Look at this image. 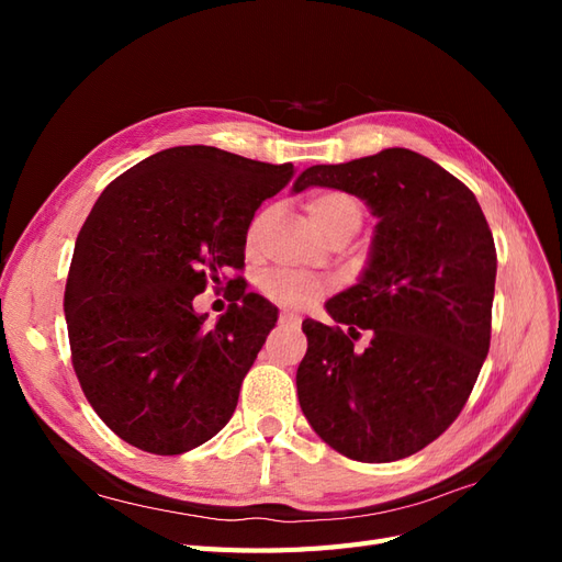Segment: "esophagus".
Returning a JSON list of instances; mask_svg holds the SVG:
<instances>
[{"label": "esophagus", "instance_id": "esophagus-1", "mask_svg": "<svg viewBox=\"0 0 562 562\" xmlns=\"http://www.w3.org/2000/svg\"><path fill=\"white\" fill-rule=\"evenodd\" d=\"M279 323L283 328H300V316H295V314H291V312H281V316H279Z\"/></svg>", "mask_w": 562, "mask_h": 562}]
</instances>
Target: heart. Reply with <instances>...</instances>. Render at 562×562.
I'll use <instances>...</instances> for the list:
<instances>
[{"instance_id": "1", "label": "heart", "mask_w": 562, "mask_h": 562, "mask_svg": "<svg viewBox=\"0 0 562 562\" xmlns=\"http://www.w3.org/2000/svg\"><path fill=\"white\" fill-rule=\"evenodd\" d=\"M312 225L328 239L335 236H353L363 223L361 201L345 190H321L304 201ZM265 215H258L248 227V246L258 241ZM267 297L283 304V307L302 310L314 304L321 295H326L328 283L316 277L300 274V271H277L269 274L262 283Z\"/></svg>"}]
</instances>
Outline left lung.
<instances>
[{"instance_id":"obj_1","label":"left lung","mask_w":562,"mask_h":562,"mask_svg":"<svg viewBox=\"0 0 562 562\" xmlns=\"http://www.w3.org/2000/svg\"><path fill=\"white\" fill-rule=\"evenodd\" d=\"M307 187L345 190L380 217L359 283L326 302L338 326L302 321L304 417L356 462L427 448L462 413L490 349L497 250L464 182L413 149L389 147L302 171ZM359 329L373 333L352 351Z\"/></svg>"}]
</instances>
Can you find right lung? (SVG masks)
Returning <instances> with one entry per match:
<instances>
[{
  "label": "right lung",
  "instance_id": "1",
  "mask_svg": "<svg viewBox=\"0 0 562 562\" xmlns=\"http://www.w3.org/2000/svg\"><path fill=\"white\" fill-rule=\"evenodd\" d=\"M293 164L184 145L105 187L83 223L65 285L72 366L91 407L126 443L182 454L234 415L279 310L246 293V234ZM213 280L231 310L205 323L191 300Z\"/></svg>",
  "mask_w": 562,
  "mask_h": 562
}]
</instances>
